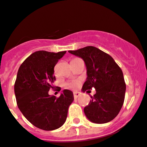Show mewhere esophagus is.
Listing matches in <instances>:
<instances>
[{"label": "esophagus", "instance_id": "esophagus-1", "mask_svg": "<svg viewBox=\"0 0 147 147\" xmlns=\"http://www.w3.org/2000/svg\"><path fill=\"white\" fill-rule=\"evenodd\" d=\"M78 96H80V94L78 93V92H74V98H77Z\"/></svg>", "mask_w": 147, "mask_h": 147}]
</instances>
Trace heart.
I'll use <instances>...</instances> for the list:
<instances>
[{"instance_id":"heart-1","label":"heart","mask_w":147,"mask_h":147,"mask_svg":"<svg viewBox=\"0 0 147 147\" xmlns=\"http://www.w3.org/2000/svg\"><path fill=\"white\" fill-rule=\"evenodd\" d=\"M78 85V82L77 81H72L69 82V83L67 84V87H69V88H76Z\"/></svg>"}]
</instances>
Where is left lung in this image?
<instances>
[{
	"label": "left lung",
	"instance_id": "1",
	"mask_svg": "<svg viewBox=\"0 0 147 147\" xmlns=\"http://www.w3.org/2000/svg\"><path fill=\"white\" fill-rule=\"evenodd\" d=\"M69 53L81 57L87 67V79L82 91L95 88L84 113L90 121L105 123L118 115L123 104L126 83L121 68L106 53L94 47H86Z\"/></svg>",
	"mask_w": 147,
	"mask_h": 147
}]
</instances>
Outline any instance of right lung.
Here are the masks:
<instances>
[{"mask_svg": "<svg viewBox=\"0 0 147 147\" xmlns=\"http://www.w3.org/2000/svg\"><path fill=\"white\" fill-rule=\"evenodd\" d=\"M66 52L36 51L18 70L14 83L18 108L32 125L44 131L55 130L65 123L74 99L69 90H63L58 98L49 94L55 80L54 67Z\"/></svg>", "mask_w": 147, "mask_h": 147, "instance_id": "add662e5", "label": "right lung"}]
</instances>
